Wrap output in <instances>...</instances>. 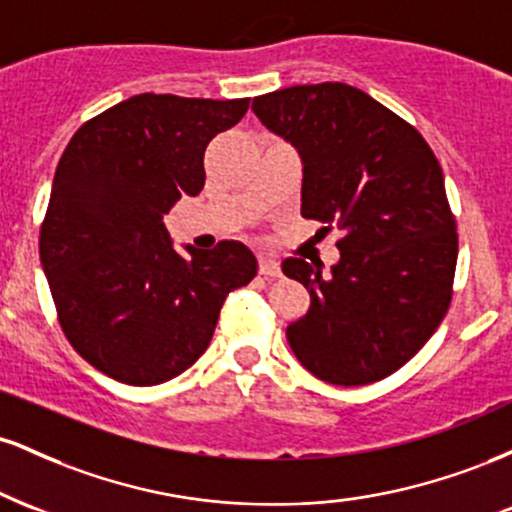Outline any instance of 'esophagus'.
<instances>
[{"label":"esophagus","mask_w":512,"mask_h":512,"mask_svg":"<svg viewBox=\"0 0 512 512\" xmlns=\"http://www.w3.org/2000/svg\"><path fill=\"white\" fill-rule=\"evenodd\" d=\"M260 274L264 276V279H276V276L281 274L279 262L269 255H260Z\"/></svg>","instance_id":"1"}]
</instances>
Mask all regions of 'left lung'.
Returning a JSON list of instances; mask_svg holds the SVG:
<instances>
[{
    "label": "left lung",
    "instance_id": "1",
    "mask_svg": "<svg viewBox=\"0 0 512 512\" xmlns=\"http://www.w3.org/2000/svg\"><path fill=\"white\" fill-rule=\"evenodd\" d=\"M252 113L301 156V214L342 231L330 274L281 262L310 293L286 327L291 351L325 383L383 380L431 339L452 298L457 233L438 158L409 122L339 81L257 96Z\"/></svg>",
    "mask_w": 512,
    "mask_h": 512
}]
</instances>
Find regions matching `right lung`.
<instances>
[{
  "mask_svg": "<svg viewBox=\"0 0 512 512\" xmlns=\"http://www.w3.org/2000/svg\"><path fill=\"white\" fill-rule=\"evenodd\" d=\"M250 98L139 93L76 129L57 163L40 264L69 344L108 378L158 385L207 351L257 260L238 240L180 255L163 214L204 187V151Z\"/></svg>",
  "mask_w": 512,
  "mask_h": 512,
  "instance_id": "1",
  "label": "right lung"
}]
</instances>
